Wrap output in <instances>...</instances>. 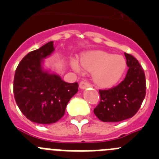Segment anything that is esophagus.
Returning <instances> with one entry per match:
<instances>
[{"mask_svg":"<svg viewBox=\"0 0 159 159\" xmlns=\"http://www.w3.org/2000/svg\"><path fill=\"white\" fill-rule=\"evenodd\" d=\"M90 87H92V84H90V83L85 82V81H81V82L80 83V88L81 89H84V88H90Z\"/></svg>","mask_w":159,"mask_h":159,"instance_id":"1","label":"esophagus"}]
</instances>
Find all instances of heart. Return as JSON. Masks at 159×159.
Wrapping results in <instances>:
<instances>
[{
    "label": "heart",
    "instance_id": "b5f03b06",
    "mask_svg": "<svg viewBox=\"0 0 159 159\" xmlns=\"http://www.w3.org/2000/svg\"><path fill=\"white\" fill-rule=\"evenodd\" d=\"M82 66L90 70L96 71L95 80L102 87H111L120 80L126 69V61L120 56H114L104 52H95L87 55L81 60ZM75 69L78 66L73 64Z\"/></svg>",
    "mask_w": 159,
    "mask_h": 159
}]
</instances>
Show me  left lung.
I'll list each match as a JSON object with an SVG mask.
<instances>
[{"label":"left lung","instance_id":"8db88e82","mask_svg":"<svg viewBox=\"0 0 159 159\" xmlns=\"http://www.w3.org/2000/svg\"><path fill=\"white\" fill-rule=\"evenodd\" d=\"M129 67L125 79L117 86L99 90L100 101L94 109L102 122H120L133 117L139 110L145 98V73L133 56L124 53Z\"/></svg>","mask_w":159,"mask_h":159}]
</instances>
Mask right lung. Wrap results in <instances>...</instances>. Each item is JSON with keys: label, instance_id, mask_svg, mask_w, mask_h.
Returning a JSON list of instances; mask_svg holds the SVG:
<instances>
[{"label": "right lung", "instance_id": "obj_1", "mask_svg": "<svg viewBox=\"0 0 159 159\" xmlns=\"http://www.w3.org/2000/svg\"><path fill=\"white\" fill-rule=\"evenodd\" d=\"M54 51L50 41L30 52L19 63L13 80L16 104L33 123L50 124L60 120L71 97L78 92V83L69 84L56 74L42 69V60Z\"/></svg>", "mask_w": 159, "mask_h": 159}]
</instances>
